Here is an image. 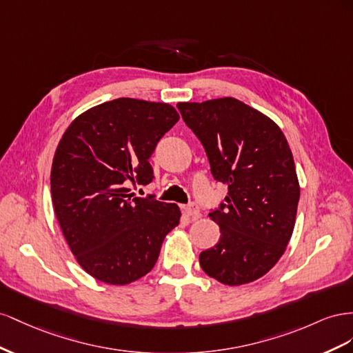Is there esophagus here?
<instances>
[{"label":"esophagus","mask_w":353,"mask_h":353,"mask_svg":"<svg viewBox=\"0 0 353 353\" xmlns=\"http://www.w3.org/2000/svg\"><path fill=\"white\" fill-rule=\"evenodd\" d=\"M185 211H186V214L192 217L194 220H196V219H199V217H201L199 207H198V204H195V203H190V204H188V205H186V208H185Z\"/></svg>","instance_id":"esophagus-1"}]
</instances>
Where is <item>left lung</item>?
<instances>
[{
	"instance_id": "obj_1",
	"label": "left lung",
	"mask_w": 353,
	"mask_h": 353,
	"mask_svg": "<svg viewBox=\"0 0 353 353\" xmlns=\"http://www.w3.org/2000/svg\"><path fill=\"white\" fill-rule=\"evenodd\" d=\"M203 143L211 174L228 196L210 211L219 243L199 254L205 274L225 285L263 276L284 254L296 223L300 186L281 128L234 97L177 103Z\"/></svg>"
}]
</instances>
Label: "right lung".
Here are the masks:
<instances>
[{
	"label": "right lung",
	"instance_id": "right-lung-1",
	"mask_svg": "<svg viewBox=\"0 0 353 353\" xmlns=\"http://www.w3.org/2000/svg\"><path fill=\"white\" fill-rule=\"evenodd\" d=\"M177 121L168 103L119 97L77 117L60 139L50 176L54 213L79 266L102 283L145 276L179 225L176 204L128 194L152 182L149 158Z\"/></svg>",
	"mask_w": 353,
	"mask_h": 353
}]
</instances>
